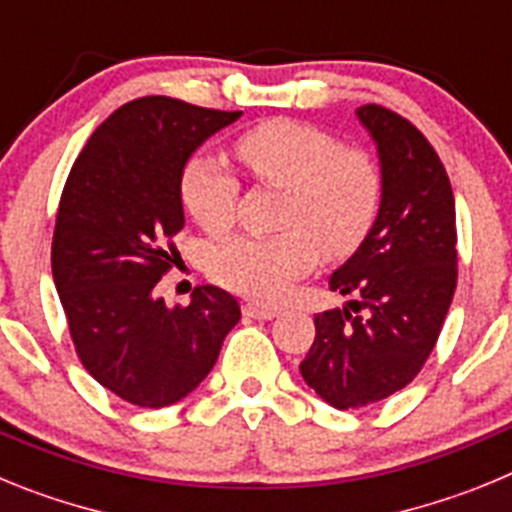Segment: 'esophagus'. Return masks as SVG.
Masks as SVG:
<instances>
[{
    "mask_svg": "<svg viewBox=\"0 0 512 512\" xmlns=\"http://www.w3.org/2000/svg\"><path fill=\"white\" fill-rule=\"evenodd\" d=\"M243 312H246V315H251V318H256V320H271V318H277V315H279L277 307L259 305V302H248V305H243Z\"/></svg>",
    "mask_w": 512,
    "mask_h": 512,
    "instance_id": "obj_1",
    "label": "esophagus"
}]
</instances>
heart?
I'll list each match as a JSON object with an SVG mask.
<instances>
[{"instance_id": "1", "label": "heart", "mask_w": 512, "mask_h": 512, "mask_svg": "<svg viewBox=\"0 0 512 512\" xmlns=\"http://www.w3.org/2000/svg\"><path fill=\"white\" fill-rule=\"evenodd\" d=\"M235 153L259 184L287 192L271 238L235 235L217 243L207 269L217 284L259 302H279L318 256L346 259L361 248L382 205V171L369 151L341 146L310 122L271 117L235 140ZM179 197L194 223L212 235L230 230L241 197L233 171L192 156L179 176Z\"/></svg>"}]
</instances>
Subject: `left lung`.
Returning a JSON list of instances; mask_svg holds the SVG:
<instances>
[{
	"label": "left lung",
	"mask_w": 512,
	"mask_h": 512,
	"mask_svg": "<svg viewBox=\"0 0 512 512\" xmlns=\"http://www.w3.org/2000/svg\"><path fill=\"white\" fill-rule=\"evenodd\" d=\"M377 140L382 205L359 251L330 277L354 295L315 315L300 372L333 408H364L408 387L431 356L456 289V210L449 174L413 122L382 104L359 107ZM366 309V316L358 310Z\"/></svg>",
	"instance_id": "8db88e82"
}]
</instances>
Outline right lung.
I'll return each mask as SVG.
<instances>
[{
    "label": "right lung",
    "instance_id": "add662e5",
    "mask_svg": "<svg viewBox=\"0 0 512 512\" xmlns=\"http://www.w3.org/2000/svg\"><path fill=\"white\" fill-rule=\"evenodd\" d=\"M238 117L171 97L133 99L94 130L63 184L51 266L76 356L138 408L187 397L241 320L235 297L212 284L194 287L189 305L156 297L179 259L184 164Z\"/></svg>",
    "mask_w": 512,
    "mask_h": 512
}]
</instances>
